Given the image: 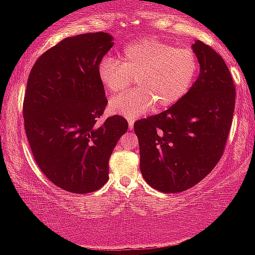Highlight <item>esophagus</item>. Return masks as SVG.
<instances>
[{"instance_id":"obj_1","label":"esophagus","mask_w":255,"mask_h":255,"mask_svg":"<svg viewBox=\"0 0 255 255\" xmlns=\"http://www.w3.org/2000/svg\"><path fill=\"white\" fill-rule=\"evenodd\" d=\"M128 127H129V129L131 130L134 127V120H128Z\"/></svg>"}]
</instances>
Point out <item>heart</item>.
<instances>
[{
  "mask_svg": "<svg viewBox=\"0 0 255 255\" xmlns=\"http://www.w3.org/2000/svg\"><path fill=\"white\" fill-rule=\"evenodd\" d=\"M198 72V58L191 49L174 48L154 38L126 46L121 61L104 56L97 67L99 81L111 93L125 91L135 79L139 89L109 102L111 113L128 120L145 115L154 104L159 109L176 104L192 89Z\"/></svg>",
  "mask_w": 255,
  "mask_h": 255,
  "instance_id": "obj_1",
  "label": "heart"
}]
</instances>
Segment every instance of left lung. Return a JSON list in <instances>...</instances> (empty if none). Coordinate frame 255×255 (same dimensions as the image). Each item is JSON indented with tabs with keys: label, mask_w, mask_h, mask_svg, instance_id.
Masks as SVG:
<instances>
[{
	"label": "left lung",
	"mask_w": 255,
	"mask_h": 255,
	"mask_svg": "<svg viewBox=\"0 0 255 255\" xmlns=\"http://www.w3.org/2000/svg\"><path fill=\"white\" fill-rule=\"evenodd\" d=\"M200 73L168 110L137 120L140 171L152 188L180 193L209 175L221 159L235 109V86L222 56L195 40Z\"/></svg>",
	"instance_id": "1"
}]
</instances>
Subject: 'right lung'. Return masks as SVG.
<instances>
[{
  "label": "right lung",
  "mask_w": 255,
  "mask_h": 255,
  "mask_svg": "<svg viewBox=\"0 0 255 255\" xmlns=\"http://www.w3.org/2000/svg\"><path fill=\"white\" fill-rule=\"evenodd\" d=\"M105 32L64 38L32 67L24 99L26 136L43 174L78 194L109 180V159L128 129L122 116L103 115L108 101L99 81V61L113 48Z\"/></svg>",
  "instance_id": "1"
}]
</instances>
